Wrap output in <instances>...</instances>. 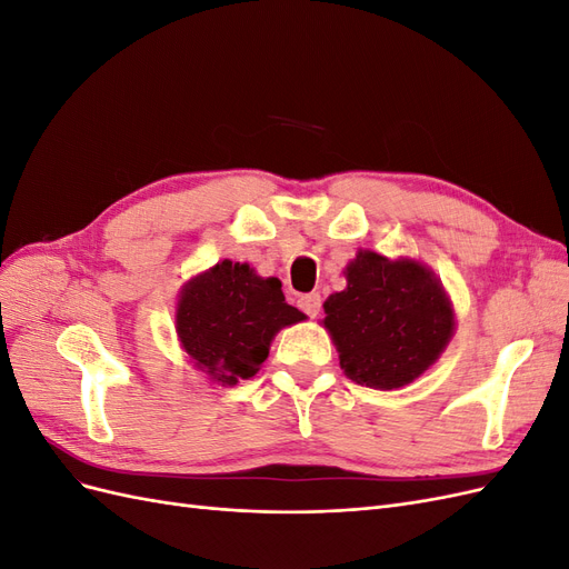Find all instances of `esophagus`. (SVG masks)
<instances>
[{
  "label": "esophagus",
  "instance_id": "34e87169",
  "mask_svg": "<svg viewBox=\"0 0 569 569\" xmlns=\"http://www.w3.org/2000/svg\"><path fill=\"white\" fill-rule=\"evenodd\" d=\"M320 306H322V299H320L318 291H311V295L299 297V308H301V311H303L306 316L316 318V316L320 313Z\"/></svg>",
  "mask_w": 569,
  "mask_h": 569
}]
</instances>
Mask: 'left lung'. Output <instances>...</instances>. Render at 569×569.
<instances>
[{"label":"left lung","mask_w":569,"mask_h":569,"mask_svg":"<svg viewBox=\"0 0 569 569\" xmlns=\"http://www.w3.org/2000/svg\"><path fill=\"white\" fill-rule=\"evenodd\" d=\"M343 278L347 289L322 303V325L351 382L391 391L437 363L456 332V311L432 268L360 249Z\"/></svg>","instance_id":"8db88e82"}]
</instances>
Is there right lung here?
Segmentation results:
<instances>
[{"mask_svg":"<svg viewBox=\"0 0 569 569\" xmlns=\"http://www.w3.org/2000/svg\"><path fill=\"white\" fill-rule=\"evenodd\" d=\"M306 320L278 278H261L230 258L189 278L176 306L182 351L213 385L234 387L261 370L282 327Z\"/></svg>","mask_w":569,"mask_h":569,"instance_id":"obj_1","label":"right lung"}]
</instances>
